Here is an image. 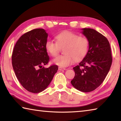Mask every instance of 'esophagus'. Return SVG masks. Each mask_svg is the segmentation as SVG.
Masks as SVG:
<instances>
[{
	"label": "esophagus",
	"mask_w": 121,
	"mask_h": 121,
	"mask_svg": "<svg viewBox=\"0 0 121 121\" xmlns=\"http://www.w3.org/2000/svg\"><path fill=\"white\" fill-rule=\"evenodd\" d=\"M58 69H59V70H60V71H63V70H66V69H65V68H62V67H59Z\"/></svg>",
	"instance_id": "obj_1"
}]
</instances>
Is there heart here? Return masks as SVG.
Returning <instances> with one entry per match:
<instances>
[{"label":"heart","mask_w":121,"mask_h":121,"mask_svg":"<svg viewBox=\"0 0 121 121\" xmlns=\"http://www.w3.org/2000/svg\"><path fill=\"white\" fill-rule=\"evenodd\" d=\"M56 42L48 39L45 47L48 53L53 57L59 54L60 48H63L62 56H58L53 62L62 67H65L74 62L82 60L86 56L89 51V42L84 36H78L73 32L65 31L55 36Z\"/></svg>","instance_id":"b5f03b06"}]
</instances>
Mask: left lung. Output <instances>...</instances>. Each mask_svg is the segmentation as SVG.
Instances as JSON below:
<instances>
[{
  "label": "left lung",
  "instance_id": "obj_1",
  "mask_svg": "<svg viewBox=\"0 0 121 121\" xmlns=\"http://www.w3.org/2000/svg\"><path fill=\"white\" fill-rule=\"evenodd\" d=\"M89 40V51L78 65L73 67L75 75L71 83L83 92L97 89L105 80L112 63L109 43L106 37L93 29H82Z\"/></svg>",
  "mask_w": 121,
  "mask_h": 121
}]
</instances>
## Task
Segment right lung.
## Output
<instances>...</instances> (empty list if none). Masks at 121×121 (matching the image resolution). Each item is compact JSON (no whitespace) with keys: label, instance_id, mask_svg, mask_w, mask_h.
<instances>
[{"label":"right lung","instance_id":"obj_1","mask_svg":"<svg viewBox=\"0 0 121 121\" xmlns=\"http://www.w3.org/2000/svg\"><path fill=\"white\" fill-rule=\"evenodd\" d=\"M48 34L43 29H35L22 35L14 46L12 56L13 68L22 86L37 93L46 89L58 70V65L48 68L50 58L45 45Z\"/></svg>","mask_w":121,"mask_h":121}]
</instances>
